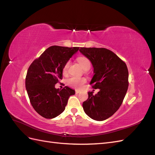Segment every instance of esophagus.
I'll use <instances>...</instances> for the list:
<instances>
[{"label": "esophagus", "instance_id": "34e87169", "mask_svg": "<svg viewBox=\"0 0 155 155\" xmlns=\"http://www.w3.org/2000/svg\"><path fill=\"white\" fill-rule=\"evenodd\" d=\"M79 92H80V91H79V90H76V94H79Z\"/></svg>", "mask_w": 155, "mask_h": 155}]
</instances>
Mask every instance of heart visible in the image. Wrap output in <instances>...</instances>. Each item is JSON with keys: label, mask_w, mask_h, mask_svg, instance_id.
<instances>
[{"label": "heart", "mask_w": 155, "mask_h": 155, "mask_svg": "<svg viewBox=\"0 0 155 155\" xmlns=\"http://www.w3.org/2000/svg\"><path fill=\"white\" fill-rule=\"evenodd\" d=\"M78 63L80 64L81 66L83 69H89L91 67V62L85 56H80L78 57ZM70 61L66 62L63 68V74H66L68 72V70L70 66ZM86 82V79L83 78H79L76 76H72L69 78L67 80V85L70 87L73 88H80L84 83Z\"/></svg>", "instance_id": "obj_1"}]
</instances>
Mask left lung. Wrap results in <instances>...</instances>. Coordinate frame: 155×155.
Segmentation results:
<instances>
[{"label": "left lung", "mask_w": 155, "mask_h": 155, "mask_svg": "<svg viewBox=\"0 0 155 155\" xmlns=\"http://www.w3.org/2000/svg\"><path fill=\"white\" fill-rule=\"evenodd\" d=\"M80 52L91 61L94 75L91 85L100 91L94 95L88 92L83 102L85 113L96 121L105 120L118 110L129 86L127 65L113 51L104 48L81 47Z\"/></svg>", "instance_id": "1"}]
</instances>
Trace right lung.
I'll return each mask as SVG.
<instances>
[{
    "mask_svg": "<svg viewBox=\"0 0 155 155\" xmlns=\"http://www.w3.org/2000/svg\"><path fill=\"white\" fill-rule=\"evenodd\" d=\"M79 48L51 46L28 70L25 85L30 103L37 113L45 118L51 119L61 114L69 97L75 94L72 88L66 86L59 90L55 85L63 78L64 64Z\"/></svg>",
    "mask_w": 155,
    "mask_h": 155,
    "instance_id": "1",
    "label": "right lung"
}]
</instances>
